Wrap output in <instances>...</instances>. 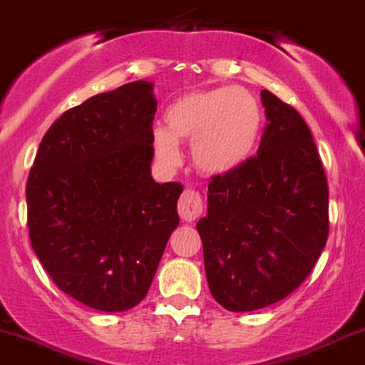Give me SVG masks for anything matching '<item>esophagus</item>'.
Instances as JSON below:
<instances>
[{"label":"esophagus","mask_w":365,"mask_h":365,"mask_svg":"<svg viewBox=\"0 0 365 365\" xmlns=\"http://www.w3.org/2000/svg\"><path fill=\"white\" fill-rule=\"evenodd\" d=\"M204 202L199 192L187 189L178 201V215L183 222H194L202 215Z\"/></svg>","instance_id":"34e87169"}]
</instances>
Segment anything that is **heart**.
<instances>
[{
  "label": "heart",
  "instance_id": "obj_1",
  "mask_svg": "<svg viewBox=\"0 0 365 365\" xmlns=\"http://www.w3.org/2000/svg\"><path fill=\"white\" fill-rule=\"evenodd\" d=\"M262 130V109L246 88L190 91L164 110V128H154L152 150L163 168L180 163L178 143L190 142L195 170L206 176L237 171L253 154Z\"/></svg>",
  "mask_w": 365,
  "mask_h": 365
}]
</instances>
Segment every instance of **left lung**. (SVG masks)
<instances>
[{
  "label": "left lung",
  "instance_id": "obj_1",
  "mask_svg": "<svg viewBox=\"0 0 365 365\" xmlns=\"http://www.w3.org/2000/svg\"><path fill=\"white\" fill-rule=\"evenodd\" d=\"M267 128L258 155L213 176L197 222L213 298L253 312L291 294L326 246L329 190L317 147L298 110L262 91Z\"/></svg>",
  "mask_w": 365,
  "mask_h": 365
}]
</instances>
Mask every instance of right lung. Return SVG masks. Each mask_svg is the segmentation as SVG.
I'll list each match as a JSON object with an SVG mask.
<instances>
[{
  "label": "right lung",
  "mask_w": 365,
  "mask_h": 365,
  "mask_svg": "<svg viewBox=\"0 0 365 365\" xmlns=\"http://www.w3.org/2000/svg\"><path fill=\"white\" fill-rule=\"evenodd\" d=\"M154 83L135 81L63 112L26 187L36 256L66 294L100 312L138 305L180 218V183L150 175Z\"/></svg>",
  "instance_id": "1"
}]
</instances>
